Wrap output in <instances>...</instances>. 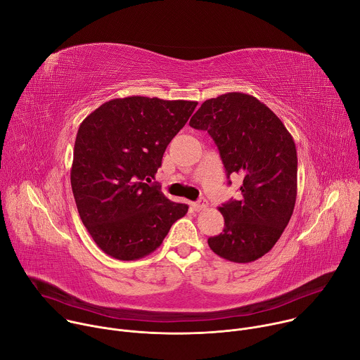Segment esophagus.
Returning a JSON list of instances; mask_svg holds the SVG:
<instances>
[{
	"mask_svg": "<svg viewBox=\"0 0 360 360\" xmlns=\"http://www.w3.org/2000/svg\"><path fill=\"white\" fill-rule=\"evenodd\" d=\"M192 207H193V210H195L196 212L203 211V210L208 208V200H207V199H199V200H196V202L192 203Z\"/></svg>",
	"mask_w": 360,
	"mask_h": 360,
	"instance_id": "obj_1",
	"label": "esophagus"
}]
</instances>
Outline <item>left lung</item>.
Listing matches in <instances>:
<instances>
[{
	"instance_id": "obj_1",
	"label": "left lung",
	"mask_w": 360,
	"mask_h": 360,
	"mask_svg": "<svg viewBox=\"0 0 360 360\" xmlns=\"http://www.w3.org/2000/svg\"><path fill=\"white\" fill-rule=\"evenodd\" d=\"M189 125L208 131L226 175L242 176L240 198L219 208L224 231L208 239L221 258L248 264L268 253L293 214L297 155L283 122L249 94L228 92L207 99Z\"/></svg>"
}]
</instances>
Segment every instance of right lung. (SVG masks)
I'll use <instances>...</instances> for the list:
<instances>
[{"label": "right lung", "instance_id": "right-lung-1", "mask_svg": "<svg viewBox=\"0 0 360 360\" xmlns=\"http://www.w3.org/2000/svg\"><path fill=\"white\" fill-rule=\"evenodd\" d=\"M196 101L115 98L79 125L71 186L79 218L95 243L120 261L161 246L188 205L150 185L164 152L196 108Z\"/></svg>", "mask_w": 360, "mask_h": 360}]
</instances>
